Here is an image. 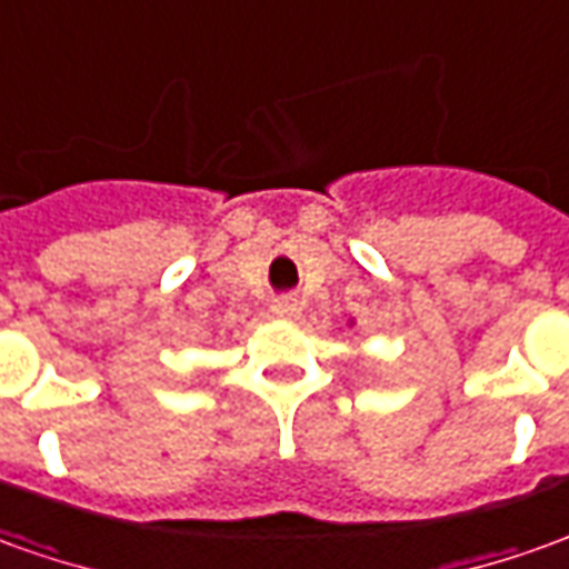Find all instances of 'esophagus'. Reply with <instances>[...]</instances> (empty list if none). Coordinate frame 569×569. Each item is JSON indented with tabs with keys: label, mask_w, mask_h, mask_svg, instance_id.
<instances>
[{
	"label": "esophagus",
	"mask_w": 569,
	"mask_h": 569,
	"mask_svg": "<svg viewBox=\"0 0 569 569\" xmlns=\"http://www.w3.org/2000/svg\"><path fill=\"white\" fill-rule=\"evenodd\" d=\"M273 313L289 320V317H296L298 313V301L296 298H277V301H273Z\"/></svg>",
	"instance_id": "obj_1"
}]
</instances>
